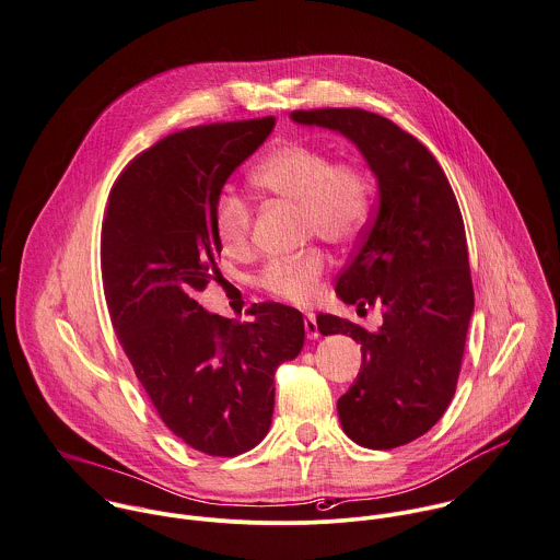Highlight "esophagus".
<instances>
[{"mask_svg":"<svg viewBox=\"0 0 560 560\" xmlns=\"http://www.w3.org/2000/svg\"><path fill=\"white\" fill-rule=\"evenodd\" d=\"M305 334H307V338H312V340H316L318 336H320V331H318V323H316V316L314 314H305Z\"/></svg>","mask_w":560,"mask_h":560,"instance_id":"34e87169","label":"esophagus"}]
</instances>
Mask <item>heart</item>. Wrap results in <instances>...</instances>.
I'll return each mask as SVG.
<instances>
[{
    "mask_svg": "<svg viewBox=\"0 0 560 560\" xmlns=\"http://www.w3.org/2000/svg\"><path fill=\"white\" fill-rule=\"evenodd\" d=\"M253 185L277 200L299 205L305 233L331 244L353 242L373 213V180L355 161L334 156L307 141H283L253 170ZM213 226L229 250H242L250 240L253 209L244 196L222 189L213 202ZM329 257L312 246L294 257L266 264L259 283L270 294L296 305L318 296Z\"/></svg>",
    "mask_w": 560,
    "mask_h": 560,
    "instance_id": "heart-1",
    "label": "heart"
}]
</instances>
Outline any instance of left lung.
Wrapping results in <instances>:
<instances>
[{
  "label": "left lung",
  "instance_id": "left-lung-1",
  "mask_svg": "<svg viewBox=\"0 0 560 560\" xmlns=\"http://www.w3.org/2000/svg\"><path fill=\"white\" fill-rule=\"evenodd\" d=\"M292 119L342 132L377 176L373 220L336 292L360 310L382 305L384 325L369 331L320 314L318 331L362 345V371L338 399L347 436L401 447L432 430L456 393L474 314L463 213L434 154L395 121L364 108L292 110Z\"/></svg>",
  "mask_w": 560,
  "mask_h": 560
}]
</instances>
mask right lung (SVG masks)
<instances>
[{
  "mask_svg": "<svg viewBox=\"0 0 560 560\" xmlns=\"http://www.w3.org/2000/svg\"><path fill=\"white\" fill-rule=\"evenodd\" d=\"M272 128L270 115L163 137L121 170L102 222V283L117 340L165 428L215 458L264 441L275 373L305 340L294 307L255 303L240 323L196 301L220 275L213 202Z\"/></svg>",
  "mask_w": 560,
  "mask_h": 560,
  "instance_id": "obj_1",
  "label": "right lung"
}]
</instances>
